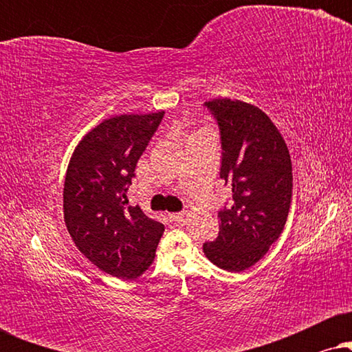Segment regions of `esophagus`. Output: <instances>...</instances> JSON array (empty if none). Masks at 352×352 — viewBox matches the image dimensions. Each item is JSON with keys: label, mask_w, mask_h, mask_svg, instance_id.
Here are the masks:
<instances>
[{"label": "esophagus", "mask_w": 352, "mask_h": 352, "mask_svg": "<svg viewBox=\"0 0 352 352\" xmlns=\"http://www.w3.org/2000/svg\"><path fill=\"white\" fill-rule=\"evenodd\" d=\"M186 211H177V213H170L168 214V218H170L171 221H182V218H184Z\"/></svg>", "instance_id": "esophagus-1"}]
</instances>
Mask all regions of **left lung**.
<instances>
[{"instance_id":"8db88e82","label":"left lung","mask_w":352,"mask_h":352,"mask_svg":"<svg viewBox=\"0 0 352 352\" xmlns=\"http://www.w3.org/2000/svg\"><path fill=\"white\" fill-rule=\"evenodd\" d=\"M204 107L219 128V176L232 189L230 204L218 213V237L205 242L204 252L218 267L240 272L266 254L287 223L290 153L276 124L254 105L213 99Z\"/></svg>"}]
</instances>
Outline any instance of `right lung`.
I'll use <instances>...</instances> for the list:
<instances>
[{
	"mask_svg": "<svg viewBox=\"0 0 352 352\" xmlns=\"http://www.w3.org/2000/svg\"><path fill=\"white\" fill-rule=\"evenodd\" d=\"M165 112L118 115L86 134L67 168L64 219L81 253L113 277L136 278L151 266L162 223L129 205L138 160Z\"/></svg>",
	"mask_w": 352,
	"mask_h": 352,
	"instance_id": "1",
	"label": "right lung"
}]
</instances>
